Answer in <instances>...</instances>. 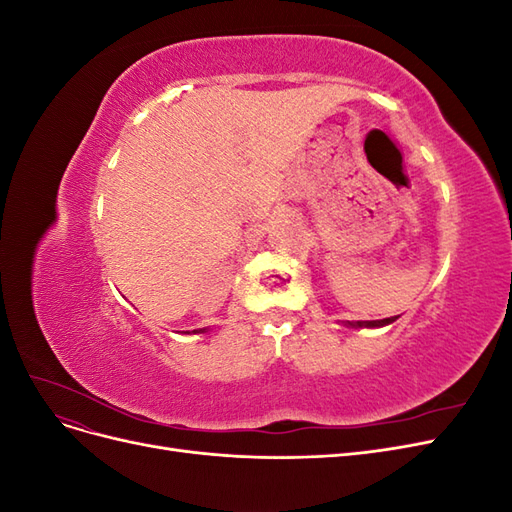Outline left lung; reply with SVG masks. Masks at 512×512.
<instances>
[{
  "instance_id": "left-lung-1",
  "label": "left lung",
  "mask_w": 512,
  "mask_h": 512,
  "mask_svg": "<svg viewBox=\"0 0 512 512\" xmlns=\"http://www.w3.org/2000/svg\"><path fill=\"white\" fill-rule=\"evenodd\" d=\"M399 316H391V318H382V320H346V327H352V329H380V327H386V324L395 322Z\"/></svg>"
}]
</instances>
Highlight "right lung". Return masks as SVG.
<instances>
[{
	"instance_id": "right-lung-1",
	"label": "right lung",
	"mask_w": 512,
	"mask_h": 512,
	"mask_svg": "<svg viewBox=\"0 0 512 512\" xmlns=\"http://www.w3.org/2000/svg\"><path fill=\"white\" fill-rule=\"evenodd\" d=\"M207 329H198V331H194V333H205Z\"/></svg>"
}]
</instances>
